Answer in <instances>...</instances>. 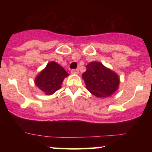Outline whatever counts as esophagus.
<instances>
[{"label": "esophagus", "mask_w": 152, "mask_h": 152, "mask_svg": "<svg viewBox=\"0 0 152 152\" xmlns=\"http://www.w3.org/2000/svg\"><path fill=\"white\" fill-rule=\"evenodd\" d=\"M71 73L73 74H78L79 73V71H78V69H74V70H71Z\"/></svg>", "instance_id": "obj_1"}]
</instances>
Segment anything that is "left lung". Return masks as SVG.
I'll list each match as a JSON object with an SVG mask.
<instances>
[{
  "mask_svg": "<svg viewBox=\"0 0 152 152\" xmlns=\"http://www.w3.org/2000/svg\"><path fill=\"white\" fill-rule=\"evenodd\" d=\"M86 67L82 78L87 90L97 98L109 97L118 90L120 79L114 71L99 61L90 62Z\"/></svg>",
  "mask_w": 152,
  "mask_h": 152,
  "instance_id": "1",
  "label": "left lung"
}]
</instances>
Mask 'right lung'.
<instances>
[{"instance_id": "obj_1", "label": "right lung", "mask_w": 152, "mask_h": 152, "mask_svg": "<svg viewBox=\"0 0 152 152\" xmlns=\"http://www.w3.org/2000/svg\"><path fill=\"white\" fill-rule=\"evenodd\" d=\"M68 76L69 74L61 66L52 61L36 76L34 82L46 95H52L61 88L63 81Z\"/></svg>"}]
</instances>
